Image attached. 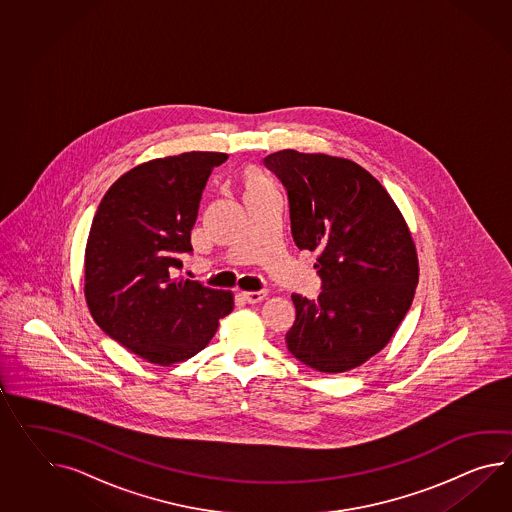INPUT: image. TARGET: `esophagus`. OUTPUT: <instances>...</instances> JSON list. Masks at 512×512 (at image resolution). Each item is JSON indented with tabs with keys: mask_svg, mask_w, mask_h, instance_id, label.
Listing matches in <instances>:
<instances>
[{
	"mask_svg": "<svg viewBox=\"0 0 512 512\" xmlns=\"http://www.w3.org/2000/svg\"><path fill=\"white\" fill-rule=\"evenodd\" d=\"M266 290H257V292H242V298L244 301H248V303H259V301L264 300L266 298Z\"/></svg>",
	"mask_w": 512,
	"mask_h": 512,
	"instance_id": "34e87169",
	"label": "esophagus"
}]
</instances>
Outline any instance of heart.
I'll return each mask as SVG.
<instances>
[{"label": "heart", "mask_w": 512, "mask_h": 512, "mask_svg": "<svg viewBox=\"0 0 512 512\" xmlns=\"http://www.w3.org/2000/svg\"><path fill=\"white\" fill-rule=\"evenodd\" d=\"M246 194H257V192H266V190H272L268 181L262 179L261 175L255 174V172H248L246 174Z\"/></svg>", "instance_id": "obj_1"}]
</instances>
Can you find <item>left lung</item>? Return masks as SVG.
I'll use <instances>...</instances> for the list:
<instances>
[{
    "instance_id": "obj_1",
    "label": "left lung",
    "mask_w": 512,
    "mask_h": 512,
    "mask_svg": "<svg viewBox=\"0 0 512 512\" xmlns=\"http://www.w3.org/2000/svg\"><path fill=\"white\" fill-rule=\"evenodd\" d=\"M264 164L287 188L290 231L318 251L316 300L292 294L296 322L287 348L324 374L361 366L385 348L411 309L418 259L387 190L359 164L324 153L283 150Z\"/></svg>"
}]
</instances>
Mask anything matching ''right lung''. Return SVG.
Listing matches in <instances>:
<instances>
[{
    "label": "right lung",
    "instance_id": "1",
    "mask_svg": "<svg viewBox=\"0 0 512 512\" xmlns=\"http://www.w3.org/2000/svg\"><path fill=\"white\" fill-rule=\"evenodd\" d=\"M227 153L190 151L122 175L94 214L85 296L101 331L155 364L196 355L233 311V294L177 275L192 253L207 179Z\"/></svg>",
    "mask_w": 512,
    "mask_h": 512
}]
</instances>
